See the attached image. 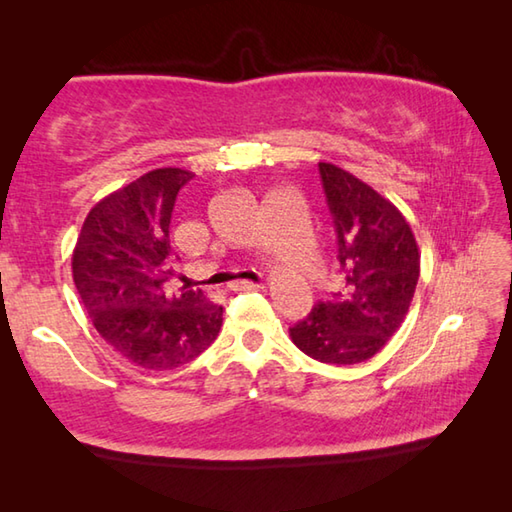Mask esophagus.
<instances>
[{"instance_id":"obj_1","label":"esophagus","mask_w":512,"mask_h":512,"mask_svg":"<svg viewBox=\"0 0 512 512\" xmlns=\"http://www.w3.org/2000/svg\"><path fill=\"white\" fill-rule=\"evenodd\" d=\"M262 287H264V282H262V280H259V282L241 280V282L230 284V289H232V291H255V289H262Z\"/></svg>"}]
</instances>
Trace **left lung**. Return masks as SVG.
<instances>
[{
    "instance_id": "left-lung-1",
    "label": "left lung",
    "mask_w": 512,
    "mask_h": 512,
    "mask_svg": "<svg viewBox=\"0 0 512 512\" xmlns=\"http://www.w3.org/2000/svg\"><path fill=\"white\" fill-rule=\"evenodd\" d=\"M332 212L343 287L289 329L320 363L354 366L384 348L409 314L420 253L404 214L350 171L318 162Z\"/></svg>"
}]
</instances>
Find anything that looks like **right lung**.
Here are the masks:
<instances>
[{"label":"right lung","mask_w":512,"mask_h":512,"mask_svg":"<svg viewBox=\"0 0 512 512\" xmlns=\"http://www.w3.org/2000/svg\"><path fill=\"white\" fill-rule=\"evenodd\" d=\"M192 171L164 167L108 194L85 216L72 275L101 339L144 370H173L210 348L223 307L201 289L164 291L173 275L169 225Z\"/></svg>","instance_id":"add662e5"}]
</instances>
